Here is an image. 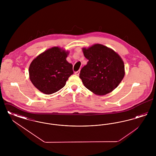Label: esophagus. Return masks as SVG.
<instances>
[{"label": "esophagus", "instance_id": "obj_1", "mask_svg": "<svg viewBox=\"0 0 156 156\" xmlns=\"http://www.w3.org/2000/svg\"><path fill=\"white\" fill-rule=\"evenodd\" d=\"M75 74L76 75H79V74H80V70L76 71V72H75Z\"/></svg>", "mask_w": 156, "mask_h": 156}]
</instances>
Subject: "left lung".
Instances as JSON below:
<instances>
[{
  "mask_svg": "<svg viewBox=\"0 0 156 156\" xmlns=\"http://www.w3.org/2000/svg\"><path fill=\"white\" fill-rule=\"evenodd\" d=\"M87 64L82 68L80 78L84 86L99 95L115 89L125 76V66L120 57L104 45L83 48Z\"/></svg>",
  "mask_w": 156,
  "mask_h": 156,
  "instance_id": "1",
  "label": "left lung"
}]
</instances>
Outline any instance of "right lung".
Returning a JSON list of instances; mask_svg holds the SVG:
<instances>
[{
	"label": "right lung",
	"mask_w": 156,
	"mask_h": 156,
	"mask_svg": "<svg viewBox=\"0 0 156 156\" xmlns=\"http://www.w3.org/2000/svg\"><path fill=\"white\" fill-rule=\"evenodd\" d=\"M68 52L54 47L41 53L31 62L30 79L37 89L50 95L58 91L73 74V65L67 60Z\"/></svg>",
	"instance_id": "right-lung-1"
}]
</instances>
